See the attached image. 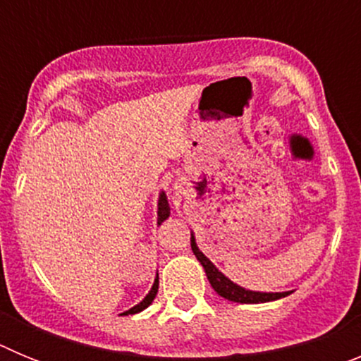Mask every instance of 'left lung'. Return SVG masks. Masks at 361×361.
<instances>
[{
	"mask_svg": "<svg viewBox=\"0 0 361 361\" xmlns=\"http://www.w3.org/2000/svg\"><path fill=\"white\" fill-rule=\"evenodd\" d=\"M191 251L197 257L200 264H202L204 271H206V276H208L212 288L219 293L220 296L231 300V302H238V304H264V302H273V300L283 298V296L291 295L289 291L283 293H260V291H251V289H245L237 286L235 282L228 279L224 273H220L213 262L209 260L202 251L199 250V245L195 242V235L191 233Z\"/></svg>",
	"mask_w": 361,
	"mask_h": 361,
	"instance_id": "1",
	"label": "left lung"
}]
</instances>
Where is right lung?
<instances>
[{
	"label": "right lung",
	"instance_id": "obj_1",
	"mask_svg": "<svg viewBox=\"0 0 361 361\" xmlns=\"http://www.w3.org/2000/svg\"><path fill=\"white\" fill-rule=\"evenodd\" d=\"M159 209H157V224H162V222H164L166 219H168V216H170V204H168V197H166V193L164 191H161V195H159ZM157 291H159V276L157 279H155V282H153V286H152V289H149V293L148 295L145 296V298H142V302H139V304L137 305H133L132 309H128V311H124L123 314L124 317H126V314H135V312H141L142 309H146L148 307L149 304H152L153 302V298H155V295H157Z\"/></svg>",
	"mask_w": 361,
	"mask_h": 361
}]
</instances>
